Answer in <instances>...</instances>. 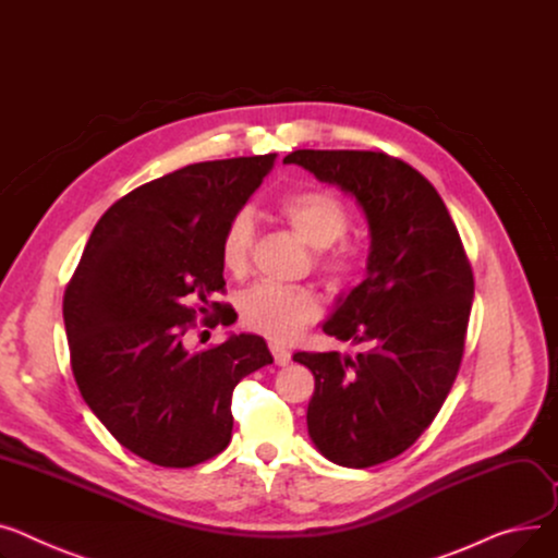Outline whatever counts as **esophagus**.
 Segmentation results:
<instances>
[{
  "mask_svg": "<svg viewBox=\"0 0 558 558\" xmlns=\"http://www.w3.org/2000/svg\"><path fill=\"white\" fill-rule=\"evenodd\" d=\"M269 348H271V354H274V361H276V365H280V367L289 365V361H291V354H289L284 348H280V345H276V343H271Z\"/></svg>",
  "mask_w": 558,
  "mask_h": 558,
  "instance_id": "obj_1",
  "label": "esophagus"
}]
</instances>
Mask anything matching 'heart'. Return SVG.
<instances>
[{
  "mask_svg": "<svg viewBox=\"0 0 558 558\" xmlns=\"http://www.w3.org/2000/svg\"><path fill=\"white\" fill-rule=\"evenodd\" d=\"M280 217L305 244L316 251L337 244L350 227L345 206L325 191H293L278 202ZM255 240V225L248 210L235 213L221 233L219 257L229 271L246 269ZM323 269L333 282H348L359 274L361 255L354 246L341 244L323 257ZM320 312L318 299L307 287H280L271 282L246 289L240 299V314L246 327L274 341H291Z\"/></svg>",
  "mask_w": 558,
  "mask_h": 558,
  "instance_id": "1",
  "label": "heart"
}]
</instances>
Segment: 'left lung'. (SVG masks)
<instances>
[{
  "label": "left lung",
  "instance_id": "8db88e82",
  "mask_svg": "<svg viewBox=\"0 0 558 558\" xmlns=\"http://www.w3.org/2000/svg\"><path fill=\"white\" fill-rule=\"evenodd\" d=\"M354 197L365 215V278L323 323L356 356L295 352L316 379L307 405L314 447L365 469L397 458L430 426L460 369L473 274L441 197L384 153L295 150L284 157Z\"/></svg>",
  "mask_w": 558,
  "mask_h": 558
}]
</instances>
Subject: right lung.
Returning a JSON list of instances; mask_svg holds the SVG:
<instances>
[{
	"label": "right lung",
	"mask_w": 558,
	"mask_h": 558,
	"mask_svg": "<svg viewBox=\"0 0 558 558\" xmlns=\"http://www.w3.org/2000/svg\"><path fill=\"white\" fill-rule=\"evenodd\" d=\"M276 155L204 161L138 185L94 227L64 291L71 369L92 413L134 456L195 466L231 441L235 386L274 363L263 337L191 350L197 314L225 323L219 242ZM219 313L220 318H209Z\"/></svg>",
	"instance_id": "1"
}]
</instances>
